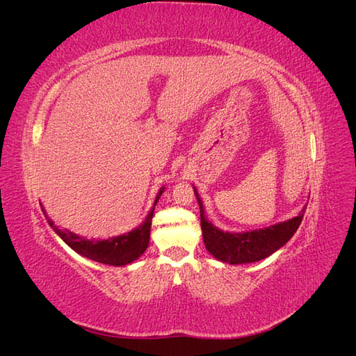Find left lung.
<instances>
[{"instance_id":"obj_1","label":"left lung","mask_w":356,"mask_h":356,"mask_svg":"<svg viewBox=\"0 0 356 356\" xmlns=\"http://www.w3.org/2000/svg\"><path fill=\"white\" fill-rule=\"evenodd\" d=\"M193 188H195V195L200 208V227L203 243L207 246L208 252L222 263L245 264L264 260V258L276 252L279 248H282L293 238L305 215L303 209L297 217L268 225V227L264 229L241 233L224 232L207 218L199 193L196 187Z\"/></svg>"}]
</instances>
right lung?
Instances as JSON below:
<instances>
[{"instance_id": "1", "label": "right lung", "mask_w": 356, "mask_h": 356, "mask_svg": "<svg viewBox=\"0 0 356 356\" xmlns=\"http://www.w3.org/2000/svg\"><path fill=\"white\" fill-rule=\"evenodd\" d=\"M163 191H165V187H161L159 195L156 196L152 211L148 212L143 224H139L138 227L134 229L132 232L123 233L120 236H114V238L104 239V241L84 239V238H81V236L75 234L67 229L60 230L59 227H56L55 224H53L51 220H49L46 212H44V215L47 217L50 227L55 230L59 238L77 254L89 258V260L102 263V264H110V266H117V267L126 266V264H131L135 260H138V258L141 257L148 248L153 212H154V208L159 202V197L161 196V193Z\"/></svg>"}]
</instances>
